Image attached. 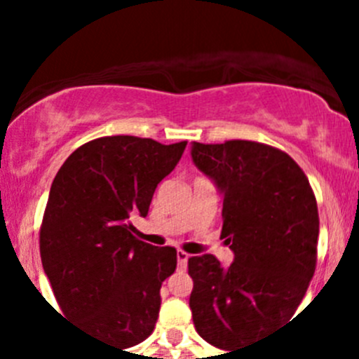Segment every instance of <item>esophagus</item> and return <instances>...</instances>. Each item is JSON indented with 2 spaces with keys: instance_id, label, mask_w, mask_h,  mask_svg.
I'll return each instance as SVG.
<instances>
[{
  "instance_id": "34e87169",
  "label": "esophagus",
  "mask_w": 359,
  "mask_h": 359,
  "mask_svg": "<svg viewBox=\"0 0 359 359\" xmlns=\"http://www.w3.org/2000/svg\"><path fill=\"white\" fill-rule=\"evenodd\" d=\"M176 257H177V268H185L187 262H189V257H190L189 253L183 252V250H177Z\"/></svg>"
}]
</instances>
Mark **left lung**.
<instances>
[{"mask_svg":"<svg viewBox=\"0 0 359 359\" xmlns=\"http://www.w3.org/2000/svg\"><path fill=\"white\" fill-rule=\"evenodd\" d=\"M192 160L223 194V230L233 262L189 259L196 331L233 351L280 327L302 302L316 268L315 192L284 151L250 140L192 144Z\"/></svg>","mask_w":359,"mask_h":359,"instance_id":"obj_1","label":"left lung"}]
</instances>
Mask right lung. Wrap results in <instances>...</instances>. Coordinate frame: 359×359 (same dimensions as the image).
Masks as SVG:
<instances>
[{
	"mask_svg": "<svg viewBox=\"0 0 359 359\" xmlns=\"http://www.w3.org/2000/svg\"><path fill=\"white\" fill-rule=\"evenodd\" d=\"M185 147L102 136L75 149L50 189L39 250L57 304L66 318L120 348L154 331L161 282L177 264L176 248L138 239L131 217L147 215Z\"/></svg>",
	"mask_w": 359,
	"mask_h": 359,
	"instance_id": "add662e5",
	"label": "right lung"
}]
</instances>
